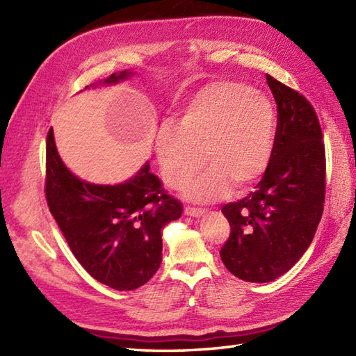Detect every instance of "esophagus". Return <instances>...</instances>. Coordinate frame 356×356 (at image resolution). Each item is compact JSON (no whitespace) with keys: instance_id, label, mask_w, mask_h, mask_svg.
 Segmentation results:
<instances>
[{"instance_id":"34e87169","label":"esophagus","mask_w":356,"mask_h":356,"mask_svg":"<svg viewBox=\"0 0 356 356\" xmlns=\"http://www.w3.org/2000/svg\"><path fill=\"white\" fill-rule=\"evenodd\" d=\"M205 213H207L205 209H197V208H190V207L185 208V214L190 217H202Z\"/></svg>"}]
</instances>
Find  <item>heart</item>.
<instances>
[{
	"instance_id": "b5f03b06",
	"label": "heart",
	"mask_w": 356,
	"mask_h": 356,
	"mask_svg": "<svg viewBox=\"0 0 356 356\" xmlns=\"http://www.w3.org/2000/svg\"><path fill=\"white\" fill-rule=\"evenodd\" d=\"M274 107L266 96L240 82H213L195 93L177 120L163 128L156 154L165 182L180 190L204 163L210 168L185 188L186 199L211 202L228 191H245L269 165L274 143Z\"/></svg>"
}]
</instances>
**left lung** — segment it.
Returning <instances> with one entry per match:
<instances>
[{"instance_id":"1","label":"left lung","mask_w":356,"mask_h":356,"mask_svg":"<svg viewBox=\"0 0 356 356\" xmlns=\"http://www.w3.org/2000/svg\"><path fill=\"white\" fill-rule=\"evenodd\" d=\"M266 81L278 113L269 165L254 193L222 208L231 225L222 261L251 283L282 277L303 257L321 220L326 188L323 133L312 105L269 74Z\"/></svg>"}]
</instances>
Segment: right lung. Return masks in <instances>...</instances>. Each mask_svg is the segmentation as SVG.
<instances>
[{
  "instance_id": "1",
  "label": "right lung",
  "mask_w": 356,
  "mask_h": 356,
  "mask_svg": "<svg viewBox=\"0 0 356 356\" xmlns=\"http://www.w3.org/2000/svg\"><path fill=\"white\" fill-rule=\"evenodd\" d=\"M131 70L87 86H115ZM45 195L73 255L90 275L116 291L145 284L162 263V228L182 216V203L165 194L149 162L122 184L97 185L73 174L47 136Z\"/></svg>"
}]
</instances>
